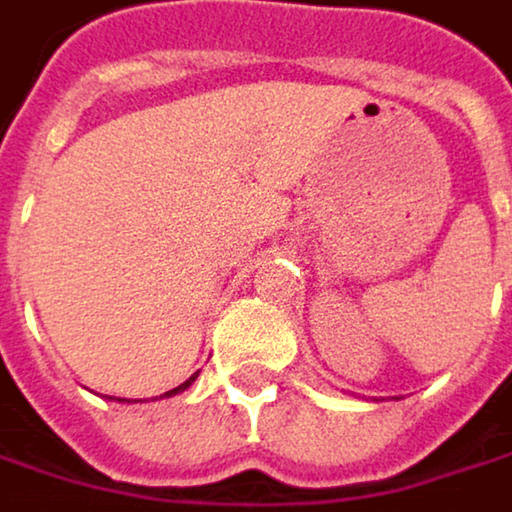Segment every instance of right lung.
Listing matches in <instances>:
<instances>
[{"instance_id": "obj_1", "label": "right lung", "mask_w": 512, "mask_h": 512, "mask_svg": "<svg viewBox=\"0 0 512 512\" xmlns=\"http://www.w3.org/2000/svg\"><path fill=\"white\" fill-rule=\"evenodd\" d=\"M196 377H199V374H193V377H189V380H186V383H180V386H177V389H171V392H165V395H177V392H183V389H186V386H193V380H196Z\"/></svg>"}]
</instances>
